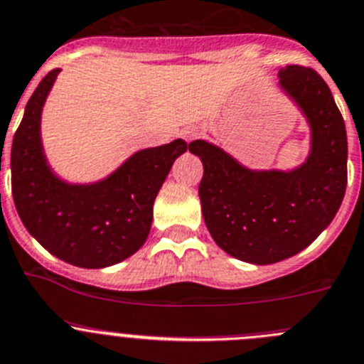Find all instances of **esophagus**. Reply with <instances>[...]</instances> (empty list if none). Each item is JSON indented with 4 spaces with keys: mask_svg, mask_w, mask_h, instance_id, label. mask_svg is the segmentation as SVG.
I'll use <instances>...</instances> for the list:
<instances>
[{
    "mask_svg": "<svg viewBox=\"0 0 364 364\" xmlns=\"http://www.w3.org/2000/svg\"><path fill=\"white\" fill-rule=\"evenodd\" d=\"M181 136H183V140H185V141H192L199 136V129L198 127H185L181 131Z\"/></svg>",
    "mask_w": 364,
    "mask_h": 364,
    "instance_id": "1",
    "label": "esophagus"
}]
</instances>
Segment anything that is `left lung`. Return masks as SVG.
Returning <instances> with one entry per match:
<instances>
[{
  "label": "left lung",
  "mask_w": 364,
  "mask_h": 364,
  "mask_svg": "<svg viewBox=\"0 0 364 364\" xmlns=\"http://www.w3.org/2000/svg\"><path fill=\"white\" fill-rule=\"evenodd\" d=\"M278 79L311 129L301 165L253 171L205 140L188 145L205 168L199 199L210 235L220 250L257 266L305 250L332 223L346 188V129L328 86L304 66H285Z\"/></svg>",
  "instance_id": "8db88e82"
}]
</instances>
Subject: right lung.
<instances>
[{
	"instance_id": "right-lung-1",
	"label": "right lung",
	"mask_w": 364,
	"mask_h": 364,
	"mask_svg": "<svg viewBox=\"0 0 364 364\" xmlns=\"http://www.w3.org/2000/svg\"><path fill=\"white\" fill-rule=\"evenodd\" d=\"M60 70L36 87L12 140V196L30 235L53 257L77 267L114 266L140 250L152 224V206L176 158L186 152L178 138L129 156L107 178L70 183L44 154L41 117Z\"/></svg>"
}]
</instances>
